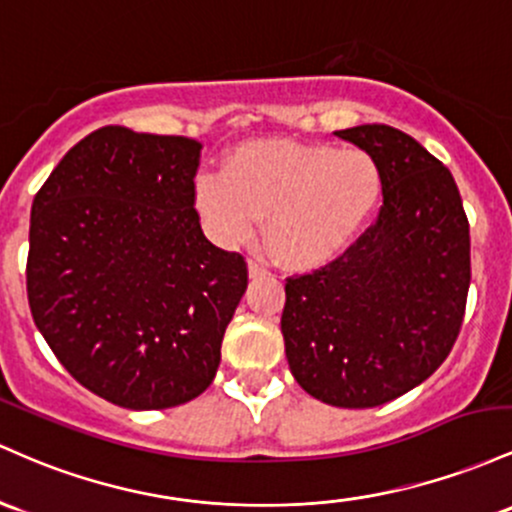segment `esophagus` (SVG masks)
<instances>
[{"instance_id": "34e87169", "label": "esophagus", "mask_w": 512, "mask_h": 512, "mask_svg": "<svg viewBox=\"0 0 512 512\" xmlns=\"http://www.w3.org/2000/svg\"><path fill=\"white\" fill-rule=\"evenodd\" d=\"M266 275H268V271H266V268L261 266V263H256V261H249V278H251V280L266 278Z\"/></svg>"}]
</instances>
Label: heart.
<instances>
[{"mask_svg": "<svg viewBox=\"0 0 512 512\" xmlns=\"http://www.w3.org/2000/svg\"><path fill=\"white\" fill-rule=\"evenodd\" d=\"M384 195V174L363 149L256 140L225 169L200 174L193 203L220 246H241L266 217V244L290 268H317L353 246Z\"/></svg>", "mask_w": 512, "mask_h": 512, "instance_id": "b5f03b06", "label": "heart"}]
</instances>
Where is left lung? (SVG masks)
Masks as SVG:
<instances>
[{"instance_id":"1","label":"left lung","mask_w":512,"mask_h":512,"mask_svg":"<svg viewBox=\"0 0 512 512\" xmlns=\"http://www.w3.org/2000/svg\"><path fill=\"white\" fill-rule=\"evenodd\" d=\"M377 159V222L329 266L287 278L280 331L292 377L338 409L411 392L450 355L467 307L469 222L450 169L389 125L338 130Z\"/></svg>"}]
</instances>
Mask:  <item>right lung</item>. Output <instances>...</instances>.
I'll use <instances>...</instances> for the list:
<instances>
[{
  "label": "right lung",
  "mask_w": 512,
  "mask_h": 512,
  "mask_svg": "<svg viewBox=\"0 0 512 512\" xmlns=\"http://www.w3.org/2000/svg\"><path fill=\"white\" fill-rule=\"evenodd\" d=\"M198 140L106 125L79 140L33 198V321L89 392L132 411L210 387L246 261L205 239L193 208Z\"/></svg>",
  "instance_id": "1"
}]
</instances>
